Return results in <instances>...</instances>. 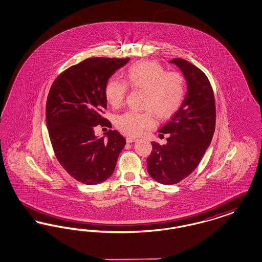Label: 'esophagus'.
I'll return each mask as SVG.
<instances>
[{
    "label": "esophagus",
    "instance_id": "1",
    "mask_svg": "<svg viewBox=\"0 0 262 262\" xmlns=\"http://www.w3.org/2000/svg\"><path fill=\"white\" fill-rule=\"evenodd\" d=\"M137 140L136 137H126V142L130 143V142H135Z\"/></svg>",
    "mask_w": 262,
    "mask_h": 262
}]
</instances>
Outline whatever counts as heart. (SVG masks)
<instances>
[{
    "label": "heart",
    "instance_id": "obj_1",
    "mask_svg": "<svg viewBox=\"0 0 262 262\" xmlns=\"http://www.w3.org/2000/svg\"><path fill=\"white\" fill-rule=\"evenodd\" d=\"M125 83L134 89L143 90L141 107L144 111H127L117 116L116 126L125 135L139 136L154 125L152 112L159 119L171 117L181 106L185 97V79L177 72L166 73L158 62L141 61L130 66L125 74ZM126 85L113 78L105 88L108 103L120 107L125 101Z\"/></svg>",
    "mask_w": 262,
    "mask_h": 262
}]
</instances>
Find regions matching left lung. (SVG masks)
<instances>
[{"mask_svg":"<svg viewBox=\"0 0 262 262\" xmlns=\"http://www.w3.org/2000/svg\"><path fill=\"white\" fill-rule=\"evenodd\" d=\"M183 73L187 91L182 106L158 130L167 143L151 142L147 171L163 185H174L191 174L211 143L215 130V100L207 76L184 59L170 61Z\"/></svg>","mask_w":262,"mask_h":262,"instance_id":"left-lung-1","label":"left lung"}]
</instances>
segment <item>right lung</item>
Listing matches in <instances>:
<instances>
[{"mask_svg": "<svg viewBox=\"0 0 262 262\" xmlns=\"http://www.w3.org/2000/svg\"><path fill=\"white\" fill-rule=\"evenodd\" d=\"M126 59L89 58L62 72L51 86L46 124L56 157L78 182L98 185L112 176L125 138L117 130L96 137L94 127L111 123L105 88Z\"/></svg>", "mask_w": 262, "mask_h": 262, "instance_id": "1", "label": "right lung"}]
</instances>
